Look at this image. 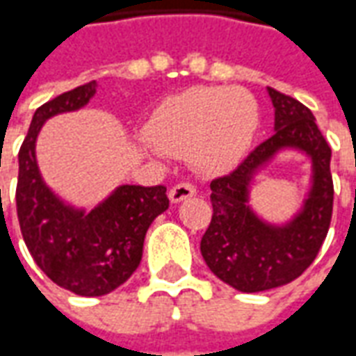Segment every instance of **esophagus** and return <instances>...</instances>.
Instances as JSON below:
<instances>
[{
	"mask_svg": "<svg viewBox=\"0 0 356 356\" xmlns=\"http://www.w3.org/2000/svg\"><path fill=\"white\" fill-rule=\"evenodd\" d=\"M194 194H196L194 185H191V183H179V185L171 186L170 200L173 202V204H179V202L186 200V198H191Z\"/></svg>",
	"mask_w": 356,
	"mask_h": 356,
	"instance_id": "34e87169",
	"label": "esophagus"
}]
</instances>
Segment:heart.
<instances>
[{
    "instance_id": "1",
    "label": "heart",
    "mask_w": 356,
    "mask_h": 356,
    "mask_svg": "<svg viewBox=\"0 0 356 356\" xmlns=\"http://www.w3.org/2000/svg\"><path fill=\"white\" fill-rule=\"evenodd\" d=\"M257 122V102L246 89L194 88L165 99L145 131L156 148L186 156L194 170L216 175L242 160Z\"/></svg>"
}]
</instances>
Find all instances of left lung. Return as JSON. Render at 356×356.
<instances>
[{
  "label": "left lung",
  "mask_w": 356,
  "mask_h": 356,
  "mask_svg": "<svg viewBox=\"0 0 356 356\" xmlns=\"http://www.w3.org/2000/svg\"><path fill=\"white\" fill-rule=\"evenodd\" d=\"M267 93L275 106V135L232 173L211 181L213 216L200 242L209 270L246 293L273 290L303 275L328 234L334 206L332 148L313 112L276 89L267 88ZM282 149H298L312 160V186L298 213L276 225L249 206V186Z\"/></svg>",
  "instance_id": "obj_1"
}]
</instances>
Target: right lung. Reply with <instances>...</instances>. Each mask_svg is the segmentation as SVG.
<instances>
[{"instance_id": "right-lung-1", "label": "right lung", "mask_w": 356, "mask_h": 356, "mask_svg": "<svg viewBox=\"0 0 356 356\" xmlns=\"http://www.w3.org/2000/svg\"><path fill=\"white\" fill-rule=\"evenodd\" d=\"M95 93L97 81H89L35 110L20 147L17 183V216L28 252L53 282L86 298L110 293L135 273L148 227L170 208L165 186L122 185L86 211L66 204L43 181L35 160L43 124L83 108Z\"/></svg>"}]
</instances>
